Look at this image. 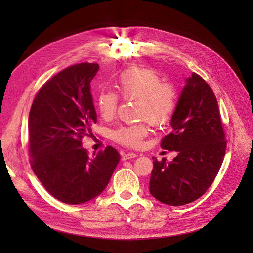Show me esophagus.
Instances as JSON below:
<instances>
[{
	"label": "esophagus",
	"instance_id": "obj_1",
	"mask_svg": "<svg viewBox=\"0 0 253 253\" xmlns=\"http://www.w3.org/2000/svg\"><path fill=\"white\" fill-rule=\"evenodd\" d=\"M137 157H138V154L132 153V152H128V153H123L122 154L123 160H129V159H133V158H137Z\"/></svg>",
	"mask_w": 253,
	"mask_h": 253
}]
</instances>
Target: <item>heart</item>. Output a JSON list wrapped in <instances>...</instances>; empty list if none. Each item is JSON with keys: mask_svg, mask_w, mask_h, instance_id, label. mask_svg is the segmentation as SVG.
<instances>
[{"mask_svg": "<svg viewBox=\"0 0 253 253\" xmlns=\"http://www.w3.org/2000/svg\"><path fill=\"white\" fill-rule=\"evenodd\" d=\"M115 88L124 100H137V117L146 118L153 126H163L169 121L176 107V90L162 83L160 75L151 68L131 67L123 72L115 82ZM118 96L102 91L96 98V107L105 120L116 114ZM149 131L146 123L121 126L113 132V139L126 147H139Z\"/></svg>", "mask_w": 253, "mask_h": 253, "instance_id": "obj_1", "label": "heart"}]
</instances>
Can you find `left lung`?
Masks as SVG:
<instances>
[{
    "label": "left lung",
    "instance_id": "1",
    "mask_svg": "<svg viewBox=\"0 0 253 253\" xmlns=\"http://www.w3.org/2000/svg\"><path fill=\"white\" fill-rule=\"evenodd\" d=\"M171 132L161 147L177 151L170 162L153 159L150 193L169 206L200 198L215 179L226 141L218 105L206 80L192 73L185 82L170 118Z\"/></svg>",
    "mask_w": 253,
    "mask_h": 253
}]
</instances>
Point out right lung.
<instances>
[{"label":"right lung","mask_w":253,"mask_h":253,"mask_svg":"<svg viewBox=\"0 0 253 253\" xmlns=\"http://www.w3.org/2000/svg\"><path fill=\"white\" fill-rule=\"evenodd\" d=\"M98 71L96 63L63 69L43 84L30 109L32 170L64 203H84L101 195L121 160L110 146L92 158L83 147L82 139L96 123L90 83Z\"/></svg>","instance_id":"right-lung-1"}]
</instances>
